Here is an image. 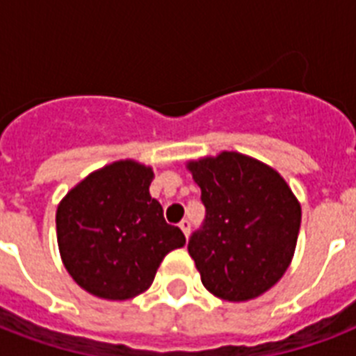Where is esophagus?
I'll list each match as a JSON object with an SVG mask.
<instances>
[{
	"mask_svg": "<svg viewBox=\"0 0 356 356\" xmlns=\"http://www.w3.org/2000/svg\"><path fill=\"white\" fill-rule=\"evenodd\" d=\"M179 227H181V231H183V233H184V236H188V234H190V227H192V223H190V220H186V218H184L183 222L179 223Z\"/></svg>",
	"mask_w": 356,
	"mask_h": 356,
	"instance_id": "obj_1",
	"label": "esophagus"
}]
</instances>
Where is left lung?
Returning a JSON list of instances; mask_svg holds the SVG:
<instances>
[{
	"label": "left lung",
	"instance_id": "8db88e82",
	"mask_svg": "<svg viewBox=\"0 0 356 356\" xmlns=\"http://www.w3.org/2000/svg\"><path fill=\"white\" fill-rule=\"evenodd\" d=\"M205 220L188 253L209 292L248 301L275 284L292 262L301 207L286 181L262 162L234 151L190 162Z\"/></svg>",
	"mask_w": 356,
	"mask_h": 356
}]
</instances>
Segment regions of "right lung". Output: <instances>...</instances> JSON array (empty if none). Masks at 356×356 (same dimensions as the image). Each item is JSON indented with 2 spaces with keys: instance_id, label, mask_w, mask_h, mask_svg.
I'll return each instance as SVG.
<instances>
[{
  "instance_id": "add662e5",
  "label": "right lung",
  "mask_w": 356,
  "mask_h": 356,
  "mask_svg": "<svg viewBox=\"0 0 356 356\" xmlns=\"http://www.w3.org/2000/svg\"><path fill=\"white\" fill-rule=\"evenodd\" d=\"M151 181V168L120 161L90 173L60 201V257L86 292L114 301L134 298L149 288L162 259L186 243L149 195Z\"/></svg>"
}]
</instances>
